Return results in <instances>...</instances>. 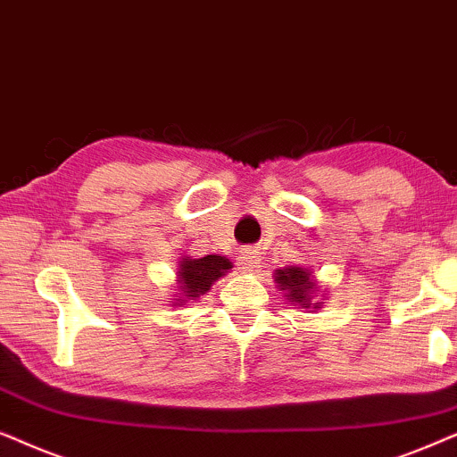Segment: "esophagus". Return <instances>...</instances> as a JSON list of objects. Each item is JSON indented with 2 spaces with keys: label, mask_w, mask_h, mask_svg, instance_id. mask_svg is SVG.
Segmentation results:
<instances>
[{
  "label": "esophagus",
  "mask_w": 457,
  "mask_h": 457,
  "mask_svg": "<svg viewBox=\"0 0 457 457\" xmlns=\"http://www.w3.org/2000/svg\"><path fill=\"white\" fill-rule=\"evenodd\" d=\"M240 265H242V270H245V271L257 270V267H259L257 251H253V248H245V251H242V254H240Z\"/></svg>",
  "instance_id": "34e87169"
}]
</instances>
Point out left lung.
<instances>
[{
  "mask_svg": "<svg viewBox=\"0 0 457 457\" xmlns=\"http://www.w3.org/2000/svg\"><path fill=\"white\" fill-rule=\"evenodd\" d=\"M276 284L279 288L286 290V296L292 303H299L303 307H309L312 303L313 290H315V282L312 279V273L303 267H286V270H278L276 271ZM318 305H313V309Z\"/></svg>",
  "mask_w": 457,
  "mask_h": 457,
  "instance_id": "obj_1",
  "label": "left lung"
}]
</instances>
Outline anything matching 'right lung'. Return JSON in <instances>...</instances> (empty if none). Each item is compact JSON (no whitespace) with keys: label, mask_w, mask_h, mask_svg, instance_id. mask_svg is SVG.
<instances>
[{"label":"right lung","mask_w":457,"mask_h":457,"mask_svg":"<svg viewBox=\"0 0 457 457\" xmlns=\"http://www.w3.org/2000/svg\"><path fill=\"white\" fill-rule=\"evenodd\" d=\"M232 267L225 257L206 254L203 259H184L179 265V284L187 299H196L211 288V284L225 276ZM181 301V299H179Z\"/></svg>","instance_id":"add662e5"}]
</instances>
